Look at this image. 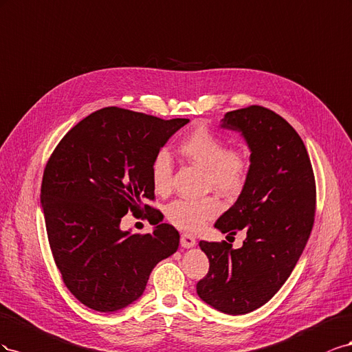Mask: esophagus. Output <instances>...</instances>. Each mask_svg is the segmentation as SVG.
<instances>
[{"mask_svg": "<svg viewBox=\"0 0 352 352\" xmlns=\"http://www.w3.org/2000/svg\"><path fill=\"white\" fill-rule=\"evenodd\" d=\"M196 245V237L188 234V233H183L182 234V246L183 248H193Z\"/></svg>", "mask_w": 352, "mask_h": 352, "instance_id": "34e87169", "label": "esophagus"}]
</instances>
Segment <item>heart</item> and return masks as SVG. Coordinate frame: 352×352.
Listing matches in <instances>:
<instances>
[{
	"instance_id": "heart-1",
	"label": "heart",
	"mask_w": 352,
	"mask_h": 352,
	"mask_svg": "<svg viewBox=\"0 0 352 352\" xmlns=\"http://www.w3.org/2000/svg\"><path fill=\"white\" fill-rule=\"evenodd\" d=\"M178 153L187 162L204 170V190H214L224 197H234L245 188L250 160L245 150L224 147L223 138L205 126H199L178 144ZM173 157L166 150H159L150 164V179L157 195H166L173 184ZM221 209L215 196L199 199H177L165 208L170 224L196 232L212 219Z\"/></svg>"
}]
</instances>
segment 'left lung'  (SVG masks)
<instances>
[{"label":"left lung","instance_id":"1","mask_svg":"<svg viewBox=\"0 0 352 352\" xmlns=\"http://www.w3.org/2000/svg\"><path fill=\"white\" fill-rule=\"evenodd\" d=\"M221 122L245 137L250 170L236 204L215 227L228 234L243 230L246 239L239 249L226 240H200L209 271L196 290L221 313L240 316L267 304L302 255L314 224L316 179L304 142L273 110L237 109Z\"/></svg>","mask_w":352,"mask_h":352}]
</instances>
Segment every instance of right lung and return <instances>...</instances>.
<instances>
[{
    "label": "right lung",
    "instance_id": "right-lung-1",
    "mask_svg": "<svg viewBox=\"0 0 352 352\" xmlns=\"http://www.w3.org/2000/svg\"><path fill=\"white\" fill-rule=\"evenodd\" d=\"M187 122L104 107L76 124L50 156L41 186L48 243L65 286L85 307L125 308L143 295L159 261L177 252L173 226L131 234L119 224L128 210L156 214L143 206L155 200L150 164Z\"/></svg>",
    "mask_w": 352,
    "mask_h": 352
}]
</instances>
